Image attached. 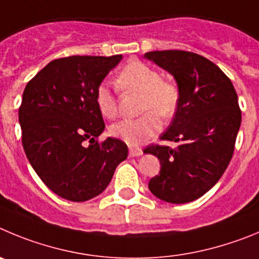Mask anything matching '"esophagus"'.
Returning a JSON list of instances; mask_svg holds the SVG:
<instances>
[{
    "mask_svg": "<svg viewBox=\"0 0 259 259\" xmlns=\"http://www.w3.org/2000/svg\"><path fill=\"white\" fill-rule=\"evenodd\" d=\"M129 155L132 157H137V156L143 155V151L139 147H129Z\"/></svg>",
    "mask_w": 259,
    "mask_h": 259,
    "instance_id": "34e87169",
    "label": "esophagus"
}]
</instances>
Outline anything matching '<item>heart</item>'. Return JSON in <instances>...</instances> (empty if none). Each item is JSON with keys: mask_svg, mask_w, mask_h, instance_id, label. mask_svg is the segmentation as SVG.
<instances>
[{"mask_svg": "<svg viewBox=\"0 0 259 259\" xmlns=\"http://www.w3.org/2000/svg\"><path fill=\"white\" fill-rule=\"evenodd\" d=\"M115 82L120 90L142 94L141 111L147 112L138 118L118 121L109 127V133L115 138L130 146L143 143L158 132L160 121L156 114L169 118L178 108L181 99L178 85L174 81L161 78V73L146 63L139 60L129 62L117 74ZM95 102L106 118H113L117 115V101L107 83H101L97 88Z\"/></svg>", "mask_w": 259, "mask_h": 259, "instance_id": "1", "label": "heart"}]
</instances>
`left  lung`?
Instances as JSON below:
<instances>
[{"label": "left lung", "mask_w": 259, "mask_h": 259, "mask_svg": "<svg viewBox=\"0 0 259 259\" xmlns=\"http://www.w3.org/2000/svg\"><path fill=\"white\" fill-rule=\"evenodd\" d=\"M144 58L173 74L181 92L178 108L162 141L143 151L160 160L158 176L148 183L162 201L186 204L220 181L235 150L241 111L231 80L213 62L183 50L146 53Z\"/></svg>", "instance_id": "1"}]
</instances>
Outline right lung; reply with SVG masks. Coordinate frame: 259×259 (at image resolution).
<instances>
[{"label": "right lung", "mask_w": 259, "mask_h": 259, "mask_svg": "<svg viewBox=\"0 0 259 259\" xmlns=\"http://www.w3.org/2000/svg\"><path fill=\"white\" fill-rule=\"evenodd\" d=\"M121 59L60 58L25 86L19 108L23 148L37 176L63 199L81 202L101 195L127 157L120 139L97 141L106 125L95 92Z\"/></svg>", "instance_id": "add662e5"}]
</instances>
